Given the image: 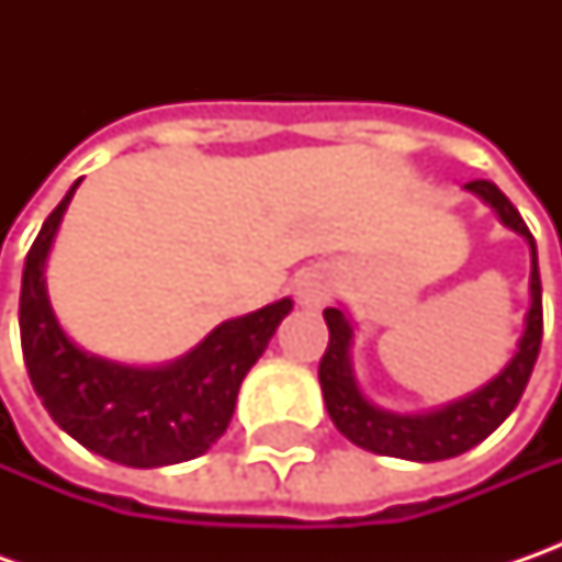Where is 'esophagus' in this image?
<instances>
[{
	"instance_id": "obj_1",
	"label": "esophagus",
	"mask_w": 562,
	"mask_h": 562,
	"mask_svg": "<svg viewBox=\"0 0 562 562\" xmlns=\"http://www.w3.org/2000/svg\"><path fill=\"white\" fill-rule=\"evenodd\" d=\"M296 296H300V303H303V306H310V310L325 306V303L335 296V278H331V271H325V269L303 271V274H300V281H296Z\"/></svg>"
}]
</instances>
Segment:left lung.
Listing matches in <instances>:
<instances>
[{"label": "left lung", "mask_w": 562, "mask_h": 562, "mask_svg": "<svg viewBox=\"0 0 562 562\" xmlns=\"http://www.w3.org/2000/svg\"><path fill=\"white\" fill-rule=\"evenodd\" d=\"M469 193L482 196L501 222L522 234L531 247V278L529 293L531 306L526 313V331L519 337V350L509 359L507 369L497 378H491L485 387L463 400H453L435 413L422 416H397L387 409H378L375 403L362 397L353 362H350V344H353V325L340 310H325L328 322V350L318 362V381L328 416L337 425L344 438L372 450L381 457H397V460H416V463H435V460H450L482 443L516 409L529 384L535 359L541 350V331H544V313H541V274H538V249L535 237L522 222L519 209L509 203L507 196L491 181H469Z\"/></svg>", "instance_id": "1"}]
</instances>
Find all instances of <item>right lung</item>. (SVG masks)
<instances>
[{"label":"right lung","instance_id":"1","mask_svg":"<svg viewBox=\"0 0 562 562\" xmlns=\"http://www.w3.org/2000/svg\"><path fill=\"white\" fill-rule=\"evenodd\" d=\"M77 184L43 222L21 278L18 322L33 391L61 431L112 463L153 469L193 460L225 435L240 381L293 303L278 300L222 322L187 357L159 369L80 350L55 322L46 293V256Z\"/></svg>","mask_w":562,"mask_h":562}]
</instances>
